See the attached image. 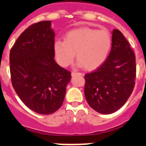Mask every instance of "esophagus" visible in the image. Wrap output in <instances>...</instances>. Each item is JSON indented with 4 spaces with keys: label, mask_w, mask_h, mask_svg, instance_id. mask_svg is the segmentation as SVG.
<instances>
[{
    "label": "esophagus",
    "mask_w": 146,
    "mask_h": 146,
    "mask_svg": "<svg viewBox=\"0 0 146 146\" xmlns=\"http://www.w3.org/2000/svg\"><path fill=\"white\" fill-rule=\"evenodd\" d=\"M77 75H80V76H83L82 73H75V72H73V73H71V76H77Z\"/></svg>",
    "instance_id": "34e87169"
}]
</instances>
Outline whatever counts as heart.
<instances>
[{"label": "heart", "mask_w": 146, "mask_h": 146, "mask_svg": "<svg viewBox=\"0 0 146 146\" xmlns=\"http://www.w3.org/2000/svg\"><path fill=\"white\" fill-rule=\"evenodd\" d=\"M112 46V39L107 30L79 28L66 33L64 41L54 43V52L57 63L63 67L70 65L75 54L79 67L94 70L104 64Z\"/></svg>", "instance_id": "heart-1"}]
</instances>
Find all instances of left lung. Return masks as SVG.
I'll use <instances>...</instances> for the list:
<instances>
[{
    "label": "left lung",
    "instance_id": "8db88e82",
    "mask_svg": "<svg viewBox=\"0 0 146 146\" xmlns=\"http://www.w3.org/2000/svg\"><path fill=\"white\" fill-rule=\"evenodd\" d=\"M111 52L97 70L85 76V96L89 106L103 114L115 112L133 92L136 57L120 31L113 29Z\"/></svg>",
    "mask_w": 146,
    "mask_h": 146
}]
</instances>
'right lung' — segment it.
I'll list each match as a JSON object with an SVG mask.
<instances>
[{"mask_svg": "<svg viewBox=\"0 0 146 146\" xmlns=\"http://www.w3.org/2000/svg\"><path fill=\"white\" fill-rule=\"evenodd\" d=\"M51 21L26 29L10 53L13 89L22 102L39 114L57 111L64 102L71 73L55 62Z\"/></svg>", "mask_w": 146, "mask_h": 146, "instance_id": "right-lung-1", "label": "right lung"}]
</instances>
